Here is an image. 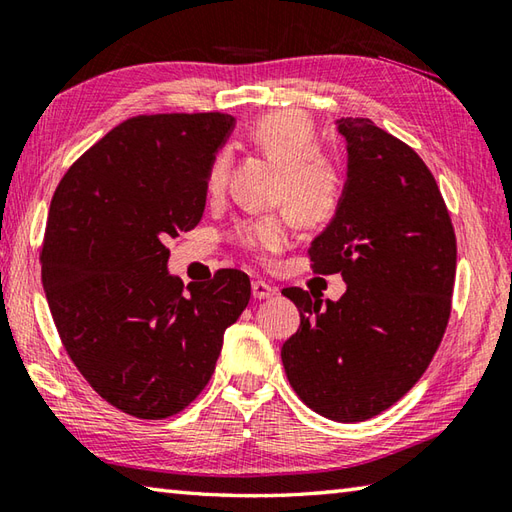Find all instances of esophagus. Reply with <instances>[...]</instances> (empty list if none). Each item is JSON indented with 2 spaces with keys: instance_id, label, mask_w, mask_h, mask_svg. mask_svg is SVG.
Listing matches in <instances>:
<instances>
[{
  "instance_id": "esophagus-1",
  "label": "esophagus",
  "mask_w": 512,
  "mask_h": 512,
  "mask_svg": "<svg viewBox=\"0 0 512 512\" xmlns=\"http://www.w3.org/2000/svg\"><path fill=\"white\" fill-rule=\"evenodd\" d=\"M250 290H253V297L255 299H270L273 295H277V288L268 286L262 279H255L253 284H250Z\"/></svg>"
}]
</instances>
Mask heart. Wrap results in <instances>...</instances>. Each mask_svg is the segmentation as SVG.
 I'll list each match as a JSON object with an SVG mask.
<instances>
[{
  "label": "heart",
  "instance_id": "heart-1",
  "mask_svg": "<svg viewBox=\"0 0 512 512\" xmlns=\"http://www.w3.org/2000/svg\"><path fill=\"white\" fill-rule=\"evenodd\" d=\"M248 139L282 170L279 202L299 224L324 226L337 215L344 199V179L324 159L315 126L297 110H277L250 126ZM230 168L228 150H219L206 173L210 195L222 193ZM239 242L259 253H275L288 242L286 217H259L239 228Z\"/></svg>",
  "mask_w": 512,
  "mask_h": 512
}]
</instances>
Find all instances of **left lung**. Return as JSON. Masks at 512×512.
Masks as SVG:
<instances>
[{
	"label": "left lung",
	"mask_w": 512,
	"mask_h": 512,
	"mask_svg": "<svg viewBox=\"0 0 512 512\" xmlns=\"http://www.w3.org/2000/svg\"><path fill=\"white\" fill-rule=\"evenodd\" d=\"M348 170L337 215L308 248L315 273H342L330 302L284 288L299 310L282 362L299 399L333 422L399 402L442 342L457 242L448 208L413 148L364 117L337 119Z\"/></svg>",
	"instance_id": "obj_1"
}]
</instances>
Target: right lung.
<instances>
[{
	"mask_svg": "<svg viewBox=\"0 0 512 512\" xmlns=\"http://www.w3.org/2000/svg\"><path fill=\"white\" fill-rule=\"evenodd\" d=\"M233 126L224 113L130 117L50 202L39 259L57 333L97 395L139 419H166L202 393L248 306L242 270L186 290L168 273L166 239L202 219L208 166Z\"/></svg>",
	"mask_w": 512,
	"mask_h": 512,
	"instance_id": "obj_1",
	"label": "right lung"
}]
</instances>
